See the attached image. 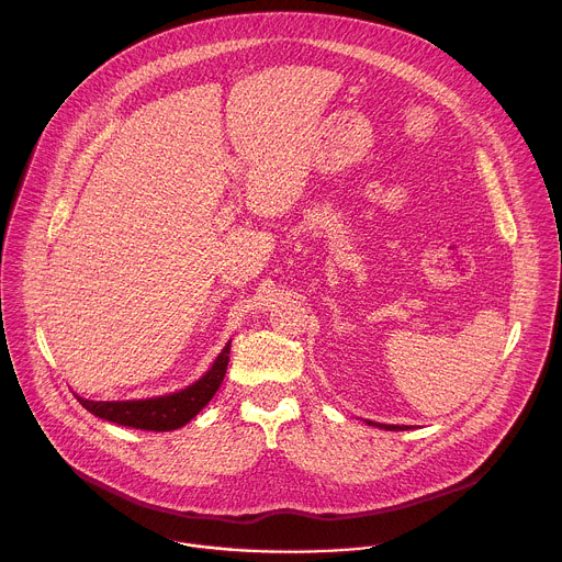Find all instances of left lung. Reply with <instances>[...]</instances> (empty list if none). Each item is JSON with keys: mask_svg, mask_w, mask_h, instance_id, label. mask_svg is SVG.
Returning a JSON list of instances; mask_svg holds the SVG:
<instances>
[{"mask_svg": "<svg viewBox=\"0 0 562 562\" xmlns=\"http://www.w3.org/2000/svg\"><path fill=\"white\" fill-rule=\"evenodd\" d=\"M367 425H375V423H371V420H367ZM375 427H380V429H386V431H405V429H409V427H397V425H375Z\"/></svg>", "mask_w": 562, "mask_h": 562, "instance_id": "8db88e82", "label": "left lung"}]
</instances>
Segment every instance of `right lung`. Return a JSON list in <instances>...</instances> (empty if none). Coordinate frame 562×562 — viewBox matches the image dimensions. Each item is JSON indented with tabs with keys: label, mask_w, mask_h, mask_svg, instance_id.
<instances>
[{
	"label": "right lung",
	"mask_w": 562,
	"mask_h": 562,
	"mask_svg": "<svg viewBox=\"0 0 562 562\" xmlns=\"http://www.w3.org/2000/svg\"><path fill=\"white\" fill-rule=\"evenodd\" d=\"M228 353H231V342L222 349V353L215 358L213 367L191 386L169 393V395H159V397H146V400H85L79 397V405H82L87 412L93 416L122 425V427H133V429H144V431H173L184 427L189 420H193L206 405L209 400L215 395L220 389L226 364H228Z\"/></svg>",
	"instance_id": "add662e5"
}]
</instances>
